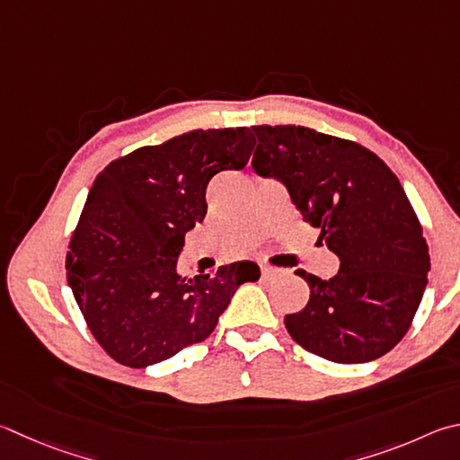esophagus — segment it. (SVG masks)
Listing matches in <instances>:
<instances>
[{
  "label": "esophagus",
  "mask_w": 460,
  "mask_h": 460,
  "mask_svg": "<svg viewBox=\"0 0 460 460\" xmlns=\"http://www.w3.org/2000/svg\"><path fill=\"white\" fill-rule=\"evenodd\" d=\"M279 270H275V267H271V265H267V263H261V273L263 275H271V273H278Z\"/></svg>",
  "instance_id": "obj_1"
}]
</instances>
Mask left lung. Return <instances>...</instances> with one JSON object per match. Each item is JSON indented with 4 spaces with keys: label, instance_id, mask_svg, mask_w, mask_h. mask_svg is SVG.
Listing matches in <instances>:
<instances>
[{
    "label": "left lung",
    "instance_id": "obj_1",
    "mask_svg": "<svg viewBox=\"0 0 460 460\" xmlns=\"http://www.w3.org/2000/svg\"><path fill=\"white\" fill-rule=\"evenodd\" d=\"M253 171L286 185L304 221L340 257V271L310 286L302 312L286 315L299 346L325 360L360 364L390 352L411 328L430 255L419 217L380 156L354 140L296 124L252 127Z\"/></svg>",
    "mask_w": 460,
    "mask_h": 460
}]
</instances>
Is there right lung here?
I'll use <instances>...</instances> for the list:
<instances>
[{
	"mask_svg": "<svg viewBox=\"0 0 460 460\" xmlns=\"http://www.w3.org/2000/svg\"><path fill=\"white\" fill-rule=\"evenodd\" d=\"M253 146L247 127L199 128L140 146L98 172L70 237L66 278L112 360L145 368L199 344L241 283L259 279L253 261L195 278L177 267L185 233L207 215L208 181L243 169Z\"/></svg>",
	"mask_w": 460,
	"mask_h": 460,
	"instance_id": "1",
	"label": "right lung"
}]
</instances>
